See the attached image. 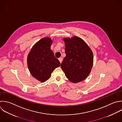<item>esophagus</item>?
I'll use <instances>...</instances> for the list:
<instances>
[{
	"mask_svg": "<svg viewBox=\"0 0 122 122\" xmlns=\"http://www.w3.org/2000/svg\"><path fill=\"white\" fill-rule=\"evenodd\" d=\"M62 57H61V58H59V61H60V63H61V62H62Z\"/></svg>",
	"mask_w": 122,
	"mask_h": 122,
	"instance_id": "esophagus-1",
	"label": "esophagus"
}]
</instances>
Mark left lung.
I'll return each mask as SVG.
<instances>
[{"mask_svg":"<svg viewBox=\"0 0 122 122\" xmlns=\"http://www.w3.org/2000/svg\"><path fill=\"white\" fill-rule=\"evenodd\" d=\"M66 56L61 67L66 77L77 83L85 79L93 64V54L87 44L78 37L64 38Z\"/></svg>","mask_w":122,"mask_h":122,"instance_id":"obj_1","label":"left lung"}]
</instances>
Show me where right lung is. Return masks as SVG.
Segmentation results:
<instances>
[{"mask_svg": "<svg viewBox=\"0 0 122 122\" xmlns=\"http://www.w3.org/2000/svg\"><path fill=\"white\" fill-rule=\"evenodd\" d=\"M52 42L49 38L41 39L33 46L28 56V66L30 73L42 82L48 80L53 70L61 65L51 49Z\"/></svg>", "mask_w": 122, "mask_h": 122, "instance_id": "add662e5", "label": "right lung"}]
</instances>
